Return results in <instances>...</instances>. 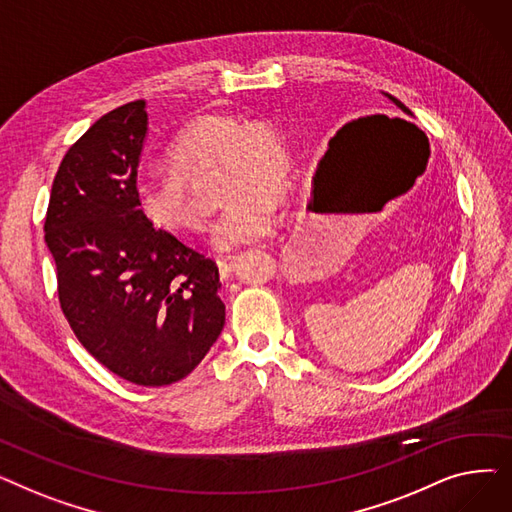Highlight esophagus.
I'll list each match as a JSON object with an SVG mask.
<instances>
[{
  "instance_id": "34e87169",
  "label": "esophagus",
  "mask_w": 512,
  "mask_h": 512,
  "mask_svg": "<svg viewBox=\"0 0 512 512\" xmlns=\"http://www.w3.org/2000/svg\"><path fill=\"white\" fill-rule=\"evenodd\" d=\"M234 261H236V255H220V257H218V267H220L222 278H228V276L232 274Z\"/></svg>"
}]
</instances>
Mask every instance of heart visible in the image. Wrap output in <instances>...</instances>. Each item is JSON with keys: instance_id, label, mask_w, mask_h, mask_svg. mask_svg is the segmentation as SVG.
<instances>
[{"instance_id": "b5f03b06", "label": "heart", "mask_w": 512, "mask_h": 512, "mask_svg": "<svg viewBox=\"0 0 512 512\" xmlns=\"http://www.w3.org/2000/svg\"><path fill=\"white\" fill-rule=\"evenodd\" d=\"M170 170L141 174L134 197L145 218L166 230L201 232L205 215L184 180L215 166L218 201L228 204L213 222L218 249H236L270 236L280 220L276 197L288 186V155L278 132L265 122L203 116L184 126L168 147Z\"/></svg>"}]
</instances>
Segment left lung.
I'll return each mask as SVG.
<instances>
[{
    "label": "left lung",
    "mask_w": 512,
    "mask_h": 512,
    "mask_svg": "<svg viewBox=\"0 0 512 512\" xmlns=\"http://www.w3.org/2000/svg\"><path fill=\"white\" fill-rule=\"evenodd\" d=\"M388 97H390V99H392V101H394V103H396V105L400 107V110H402V112H407V114H411V112H409V107H407L405 103H402V101H398V99H396V97H392V95H388Z\"/></svg>",
    "instance_id": "left-lung-1"
}]
</instances>
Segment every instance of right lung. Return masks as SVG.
<instances>
[{"mask_svg":"<svg viewBox=\"0 0 512 512\" xmlns=\"http://www.w3.org/2000/svg\"><path fill=\"white\" fill-rule=\"evenodd\" d=\"M145 101L101 116L64 155L45 215L58 299L78 342L118 378H186L226 324L218 265L137 205Z\"/></svg>","mask_w":512,"mask_h":512,"instance_id":"obj_1","label":"right lung"}]
</instances>
